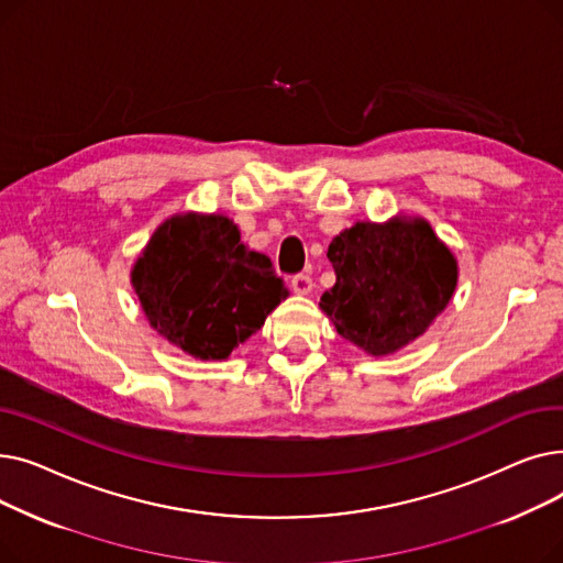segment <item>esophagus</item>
I'll return each instance as SVG.
<instances>
[{"label":"esophagus","mask_w":563,"mask_h":563,"mask_svg":"<svg viewBox=\"0 0 563 563\" xmlns=\"http://www.w3.org/2000/svg\"><path fill=\"white\" fill-rule=\"evenodd\" d=\"M291 289L297 294H310L312 291V278L308 274H297L291 278Z\"/></svg>","instance_id":"34e87169"}]
</instances>
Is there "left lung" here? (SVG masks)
I'll use <instances>...</instances> for the list:
<instances>
[{"label":"left lung","instance_id":"left-lung-1","mask_svg":"<svg viewBox=\"0 0 563 563\" xmlns=\"http://www.w3.org/2000/svg\"><path fill=\"white\" fill-rule=\"evenodd\" d=\"M329 260L338 280L319 306L372 356L422 335L456 287V260L422 219L356 223L331 242Z\"/></svg>","mask_w":563,"mask_h":563}]
</instances>
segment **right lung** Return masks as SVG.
I'll use <instances>...</instances> for the list:
<instances>
[{
	"label": "right lung",
	"mask_w": 563,
	"mask_h": 563,
	"mask_svg": "<svg viewBox=\"0 0 563 563\" xmlns=\"http://www.w3.org/2000/svg\"><path fill=\"white\" fill-rule=\"evenodd\" d=\"M132 283L153 327L202 361L228 358L285 297L264 253L225 217H173L134 264Z\"/></svg>",
	"instance_id": "obj_1"
}]
</instances>
